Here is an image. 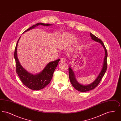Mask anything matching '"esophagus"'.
<instances>
[{
    "instance_id": "34e87169",
    "label": "esophagus",
    "mask_w": 121,
    "mask_h": 121,
    "mask_svg": "<svg viewBox=\"0 0 121 121\" xmlns=\"http://www.w3.org/2000/svg\"><path fill=\"white\" fill-rule=\"evenodd\" d=\"M66 61V59L64 58H61V59H60V62H61V63H64V62H65Z\"/></svg>"
}]
</instances>
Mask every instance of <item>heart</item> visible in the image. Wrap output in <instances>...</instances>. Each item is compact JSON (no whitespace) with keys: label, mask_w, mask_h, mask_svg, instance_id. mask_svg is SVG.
<instances>
[{"label":"heart","mask_w":121,"mask_h":121,"mask_svg":"<svg viewBox=\"0 0 121 121\" xmlns=\"http://www.w3.org/2000/svg\"><path fill=\"white\" fill-rule=\"evenodd\" d=\"M63 37L66 41L69 43H72L75 42L77 40V39L74 35H73L72 34H67L64 35Z\"/></svg>","instance_id":"obj_1"}]
</instances>
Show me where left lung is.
<instances>
[{
	"mask_svg": "<svg viewBox=\"0 0 121 121\" xmlns=\"http://www.w3.org/2000/svg\"><path fill=\"white\" fill-rule=\"evenodd\" d=\"M90 36L91 37L92 39L94 40L98 43H99L103 47H104L105 51V56L104 58V63L103 64L102 69L101 70L99 74H98L97 78L92 83L88 84V85H82L79 83L76 79L75 74L71 66L70 65L69 71V79L70 82L76 90L79 91L81 92H86L87 91H89L90 90L94 89L96 86H98L99 82L101 80L103 77L104 76L107 69V57H108V52L105 47L104 45L103 42L100 39H98V37H96L95 35H92V33H90Z\"/></svg>",
	"mask_w": 121,
	"mask_h": 121,
	"instance_id": "obj_1",
	"label": "left lung"
}]
</instances>
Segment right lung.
<instances>
[{"mask_svg": "<svg viewBox=\"0 0 121 121\" xmlns=\"http://www.w3.org/2000/svg\"><path fill=\"white\" fill-rule=\"evenodd\" d=\"M40 25L49 26L52 25V24L41 23H37L25 30L23 34ZM20 38L21 36L17 41L14 53V57L16 62V73L23 84L29 89L34 90H41L45 87L50 82L54 71L56 69L60 59L48 63L40 73L38 74H33L29 73L21 66L17 58V50L18 41Z\"/></svg>", "mask_w": 121, "mask_h": 121, "instance_id": "add662e5", "label": "right lung"}]
</instances>
